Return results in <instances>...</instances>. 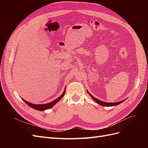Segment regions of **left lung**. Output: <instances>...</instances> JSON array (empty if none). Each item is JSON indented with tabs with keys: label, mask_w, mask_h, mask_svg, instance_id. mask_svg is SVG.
<instances>
[{
	"label": "left lung",
	"mask_w": 148,
	"mask_h": 148,
	"mask_svg": "<svg viewBox=\"0 0 148 148\" xmlns=\"http://www.w3.org/2000/svg\"><path fill=\"white\" fill-rule=\"evenodd\" d=\"M87 92H88V93L89 94V96H90L91 97V98L92 99L95 101V102H96L97 104H100L101 106H107V107H110V106H117V105H119V104H121V103L122 102H123V101H125V100H123V101H119V102H104V101H100V100H99V99H96V97H94L93 96H92L90 93H89V92H88V91H87Z\"/></svg>",
	"instance_id": "left-lung-1"
}]
</instances>
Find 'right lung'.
Returning <instances> with one entry per match:
<instances>
[{"label": "right lung", "mask_w": 148, "mask_h": 148, "mask_svg": "<svg viewBox=\"0 0 148 148\" xmlns=\"http://www.w3.org/2000/svg\"><path fill=\"white\" fill-rule=\"evenodd\" d=\"M65 93V89H64V91L63 92V94L62 95L59 96L58 98H57L56 99H55L54 101H53L51 102H49L47 103V104H31V103L29 102H27L26 101L24 100L23 99V101L26 103V104H28L30 107H31V108H33L34 109H36V110H47V109H49L51 108V107H52L53 106H54L57 102H59L62 97H63V96H64Z\"/></svg>", "instance_id": "right-lung-1"}]
</instances>
